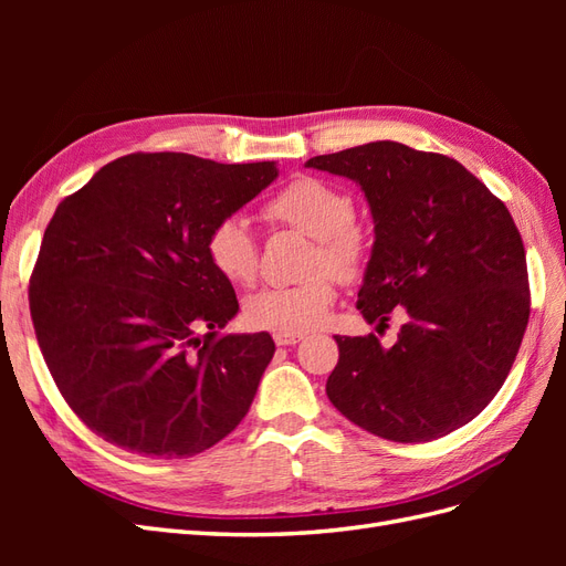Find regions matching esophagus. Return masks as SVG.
<instances>
[{"label":"esophagus","mask_w":566,"mask_h":566,"mask_svg":"<svg viewBox=\"0 0 566 566\" xmlns=\"http://www.w3.org/2000/svg\"><path fill=\"white\" fill-rule=\"evenodd\" d=\"M273 339H276L279 347H293L302 339V335H297V333H276V335H273Z\"/></svg>","instance_id":"obj_1"}]
</instances>
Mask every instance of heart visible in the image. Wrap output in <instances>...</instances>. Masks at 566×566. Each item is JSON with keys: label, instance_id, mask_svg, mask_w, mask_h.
Wrapping results in <instances>:
<instances>
[{"label": "heart", "instance_id": "heart-1", "mask_svg": "<svg viewBox=\"0 0 566 566\" xmlns=\"http://www.w3.org/2000/svg\"><path fill=\"white\" fill-rule=\"evenodd\" d=\"M266 214L314 238L312 279L295 285H269L245 302V318L254 328L273 333H306L328 316L335 281L361 276L370 254V238L356 224L354 198L331 181L297 177L266 202ZM212 266L235 285L254 283L260 273V241L243 217H227L210 231ZM332 272L328 274L327 271Z\"/></svg>", "mask_w": 566, "mask_h": 566}]
</instances>
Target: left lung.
<instances>
[{
    "mask_svg": "<svg viewBox=\"0 0 566 566\" xmlns=\"http://www.w3.org/2000/svg\"><path fill=\"white\" fill-rule=\"evenodd\" d=\"M361 186L375 221L358 312L387 328L339 337L328 399L361 430L389 441H432L489 406L515 364L528 323L522 235L503 200L441 153L373 142L306 160Z\"/></svg>",
    "mask_w": 566,
    "mask_h": 566,
    "instance_id": "8db88e82",
    "label": "left lung"
}]
</instances>
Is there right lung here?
I'll use <instances>...</instances> for the list:
<instances>
[{"label": "right lung", "mask_w": 566, "mask_h": 566, "mask_svg": "<svg viewBox=\"0 0 566 566\" xmlns=\"http://www.w3.org/2000/svg\"><path fill=\"white\" fill-rule=\"evenodd\" d=\"M276 177V163L132 153L61 200L30 276V316L51 378L94 434L191 458L245 418L276 345L269 333H219L238 300L208 238Z\"/></svg>", "instance_id": "1"}]
</instances>
